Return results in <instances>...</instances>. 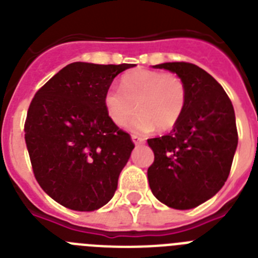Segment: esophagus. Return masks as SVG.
I'll use <instances>...</instances> for the list:
<instances>
[{"instance_id":"1","label":"esophagus","mask_w":258,"mask_h":258,"mask_svg":"<svg viewBox=\"0 0 258 258\" xmlns=\"http://www.w3.org/2000/svg\"><path fill=\"white\" fill-rule=\"evenodd\" d=\"M132 140H133L134 145H141V143L145 142V140H143L142 137H140V136H132Z\"/></svg>"}]
</instances>
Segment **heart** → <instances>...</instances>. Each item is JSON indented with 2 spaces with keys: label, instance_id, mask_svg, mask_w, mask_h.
Wrapping results in <instances>:
<instances>
[{
  "label": "heart",
  "instance_id": "heart-1",
  "mask_svg": "<svg viewBox=\"0 0 258 258\" xmlns=\"http://www.w3.org/2000/svg\"><path fill=\"white\" fill-rule=\"evenodd\" d=\"M186 98V86L178 76L140 68L122 77L121 88L107 89L104 107L117 126L126 124L137 107L129 129L149 133L156 126L159 131L172 129L183 113Z\"/></svg>",
  "mask_w": 258,
  "mask_h": 258
}]
</instances>
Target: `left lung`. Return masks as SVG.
<instances>
[{"label":"left lung","mask_w":258,"mask_h":258,"mask_svg":"<svg viewBox=\"0 0 258 258\" xmlns=\"http://www.w3.org/2000/svg\"><path fill=\"white\" fill-rule=\"evenodd\" d=\"M175 74L186 86V106L168 136L147 141L155 160L147 170L159 202L191 209L214 197L226 182L238 146L235 112L222 86L186 61L154 66Z\"/></svg>","instance_id":"1"}]
</instances>
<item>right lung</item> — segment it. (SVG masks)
<instances>
[{"label": "right lung", "mask_w": 258, "mask_h": 258, "mask_svg": "<svg viewBox=\"0 0 258 258\" xmlns=\"http://www.w3.org/2000/svg\"><path fill=\"white\" fill-rule=\"evenodd\" d=\"M134 64L75 61L61 68L32 99L26 143L41 188L72 211L106 206L134 145L104 107L113 79Z\"/></svg>", "instance_id": "right-lung-1"}]
</instances>
